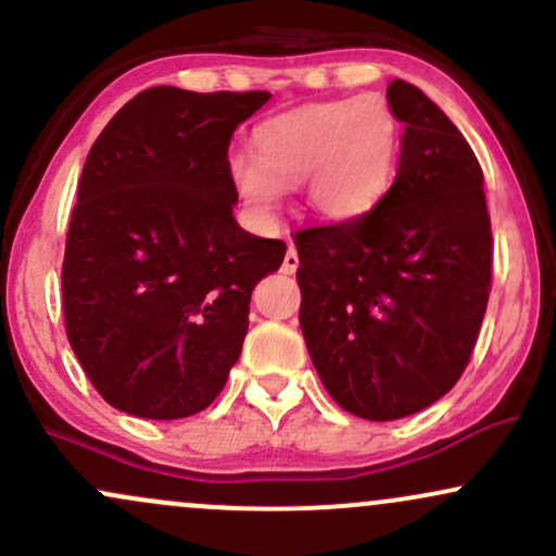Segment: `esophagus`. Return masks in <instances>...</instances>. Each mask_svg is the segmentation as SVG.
I'll list each match as a JSON object with an SVG mask.
<instances>
[{
    "mask_svg": "<svg viewBox=\"0 0 556 556\" xmlns=\"http://www.w3.org/2000/svg\"><path fill=\"white\" fill-rule=\"evenodd\" d=\"M298 251H295V245H292L290 242V248H287V253H285V261H282V271L285 274H295L298 271Z\"/></svg>",
    "mask_w": 556,
    "mask_h": 556,
    "instance_id": "obj_1",
    "label": "esophagus"
}]
</instances>
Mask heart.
<instances>
[{
    "label": "heart",
    "instance_id": "obj_1",
    "mask_svg": "<svg viewBox=\"0 0 556 556\" xmlns=\"http://www.w3.org/2000/svg\"><path fill=\"white\" fill-rule=\"evenodd\" d=\"M400 119L376 93L303 104L253 130V156H229V180L248 212L269 219L287 185L303 182L316 214L344 222L368 214L392 185Z\"/></svg>",
    "mask_w": 556,
    "mask_h": 556
}]
</instances>
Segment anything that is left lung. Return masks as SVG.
Here are the masks:
<instances>
[{
	"instance_id": "1",
	"label": "left lung",
	"mask_w": 556,
	"mask_h": 556,
	"mask_svg": "<svg viewBox=\"0 0 556 556\" xmlns=\"http://www.w3.org/2000/svg\"><path fill=\"white\" fill-rule=\"evenodd\" d=\"M405 132L392 188L368 214L295 232L300 329L342 410L397 420L457 384L491 292L481 164L420 88L392 80Z\"/></svg>"
}]
</instances>
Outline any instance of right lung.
Here are the masks:
<instances>
[{
    "label": "right lung",
    "mask_w": 556,
    "mask_h": 556,
    "mask_svg": "<svg viewBox=\"0 0 556 556\" xmlns=\"http://www.w3.org/2000/svg\"><path fill=\"white\" fill-rule=\"evenodd\" d=\"M269 91L156 86L88 151L62 261L67 340L96 392L138 418L201 413L227 384L251 292L282 240L232 216L229 140Z\"/></svg>",
    "instance_id": "add662e5"
}]
</instances>
